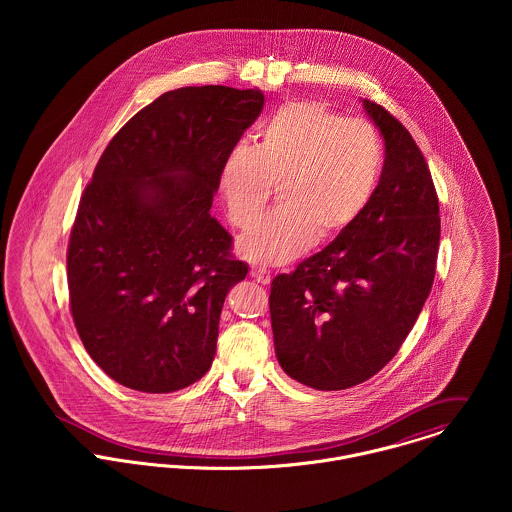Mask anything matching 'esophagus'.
<instances>
[{
	"instance_id": "esophagus-1",
	"label": "esophagus",
	"mask_w": 512,
	"mask_h": 512,
	"mask_svg": "<svg viewBox=\"0 0 512 512\" xmlns=\"http://www.w3.org/2000/svg\"><path fill=\"white\" fill-rule=\"evenodd\" d=\"M250 274H252V278L258 282V284H270L272 282V274H270V270H266V268H262V266H254L252 270H250Z\"/></svg>"
}]
</instances>
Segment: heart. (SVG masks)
<instances>
[{
    "label": "heart",
    "mask_w": 512,
    "mask_h": 512,
    "mask_svg": "<svg viewBox=\"0 0 512 512\" xmlns=\"http://www.w3.org/2000/svg\"><path fill=\"white\" fill-rule=\"evenodd\" d=\"M378 134L315 100H290L262 126L256 147H232L220 167L228 219L250 228L262 219L274 189L280 209L240 242L244 258L284 264L311 242L341 236L365 213L382 177Z\"/></svg>",
    "instance_id": "b5f03b06"
}]
</instances>
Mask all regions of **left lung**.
<instances>
[{"instance_id": "8db88e82", "label": "left lung", "mask_w": 512, "mask_h": 512, "mask_svg": "<svg viewBox=\"0 0 512 512\" xmlns=\"http://www.w3.org/2000/svg\"><path fill=\"white\" fill-rule=\"evenodd\" d=\"M384 138V167L357 222L272 280L276 357L315 390L357 386L388 365L436 276L438 193L424 153L380 104L363 100Z\"/></svg>"}]
</instances>
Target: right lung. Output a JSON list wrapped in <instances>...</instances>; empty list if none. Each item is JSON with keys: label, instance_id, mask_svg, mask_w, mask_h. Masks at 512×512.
Wrapping results in <instances>:
<instances>
[{"label": "right lung", "instance_id": "obj_1", "mask_svg": "<svg viewBox=\"0 0 512 512\" xmlns=\"http://www.w3.org/2000/svg\"><path fill=\"white\" fill-rule=\"evenodd\" d=\"M262 108L258 88L169 90L98 159L71 230L67 280L80 341L118 384L175 392L213 365L224 297L248 266L211 207L226 153Z\"/></svg>", "mask_w": 512, "mask_h": 512}]
</instances>
